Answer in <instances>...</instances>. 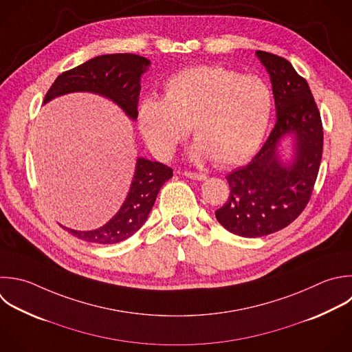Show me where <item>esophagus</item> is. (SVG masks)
Returning <instances> with one entry per match:
<instances>
[{"label":"esophagus","mask_w":352,"mask_h":352,"mask_svg":"<svg viewBox=\"0 0 352 352\" xmlns=\"http://www.w3.org/2000/svg\"><path fill=\"white\" fill-rule=\"evenodd\" d=\"M184 176L188 177V179H191V180H198V182H202V180L206 179L205 175H202V173H195V172H184Z\"/></svg>","instance_id":"1"}]
</instances>
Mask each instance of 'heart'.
<instances>
[{
	"label": "heart",
	"instance_id": "obj_1",
	"mask_svg": "<svg viewBox=\"0 0 352 352\" xmlns=\"http://www.w3.org/2000/svg\"><path fill=\"white\" fill-rule=\"evenodd\" d=\"M271 113L272 92L261 77L202 66L172 77L164 100L146 99L138 126L158 158L170 157L191 128L192 158L235 165L258 147Z\"/></svg>",
	"mask_w": 352,
	"mask_h": 352
}]
</instances>
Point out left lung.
Listing matches in <instances>:
<instances>
[{"label":"left lung","mask_w":352,"mask_h":352,"mask_svg":"<svg viewBox=\"0 0 352 352\" xmlns=\"http://www.w3.org/2000/svg\"><path fill=\"white\" fill-rule=\"evenodd\" d=\"M256 56L270 74L276 122L253 160L226 177L230 197L214 213L226 230L245 238L279 231L304 210L323 148L322 121L307 81L280 56L263 51ZM287 135L294 153L285 163L278 147Z\"/></svg>","instance_id":"obj_1"}]
</instances>
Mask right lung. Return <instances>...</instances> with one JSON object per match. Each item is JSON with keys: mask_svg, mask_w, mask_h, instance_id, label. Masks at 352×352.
<instances>
[{"mask_svg": "<svg viewBox=\"0 0 352 352\" xmlns=\"http://www.w3.org/2000/svg\"><path fill=\"white\" fill-rule=\"evenodd\" d=\"M150 60L133 54L96 56L81 66L62 73L50 88L44 104L55 98L91 92L114 102L131 120L138 118L140 78L148 70ZM173 176V170L158 162L139 157L135 175L120 210L102 227L91 231L66 228L72 235L94 243H118L132 236L147 220L161 187Z\"/></svg>", "mask_w": 352, "mask_h": 352, "instance_id": "obj_1", "label": "right lung"}]
</instances>
